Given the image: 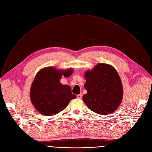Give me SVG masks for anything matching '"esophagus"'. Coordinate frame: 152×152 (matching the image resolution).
I'll use <instances>...</instances> for the list:
<instances>
[{"instance_id":"esophagus-1","label":"esophagus","mask_w":152,"mask_h":152,"mask_svg":"<svg viewBox=\"0 0 152 152\" xmlns=\"http://www.w3.org/2000/svg\"><path fill=\"white\" fill-rule=\"evenodd\" d=\"M82 97V94H79L77 95V99H81Z\"/></svg>"}]
</instances>
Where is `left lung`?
<instances>
[{"label": "left lung", "mask_w": 152, "mask_h": 152, "mask_svg": "<svg viewBox=\"0 0 152 152\" xmlns=\"http://www.w3.org/2000/svg\"><path fill=\"white\" fill-rule=\"evenodd\" d=\"M87 93L83 101L89 109L101 115L110 114L118 107L123 98V86L116 70L110 65L98 64L85 73Z\"/></svg>", "instance_id": "obj_1"}]
</instances>
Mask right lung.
Wrapping results in <instances>:
<instances>
[{"instance_id":"right-lung-1","label":"right lung","mask_w":152,"mask_h":152,"mask_svg":"<svg viewBox=\"0 0 152 152\" xmlns=\"http://www.w3.org/2000/svg\"><path fill=\"white\" fill-rule=\"evenodd\" d=\"M72 73V69L60 71L51 67L38 72L31 85L30 96L35 109L41 114L55 115L76 97L72 94L70 86L60 83L62 75L69 77Z\"/></svg>"}]
</instances>
